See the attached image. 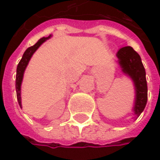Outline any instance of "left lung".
<instances>
[{"instance_id": "obj_1", "label": "left lung", "mask_w": 160, "mask_h": 160, "mask_svg": "<svg viewBox=\"0 0 160 160\" xmlns=\"http://www.w3.org/2000/svg\"><path fill=\"white\" fill-rule=\"evenodd\" d=\"M118 65L122 73L132 80L134 88V101L132 111L133 118L136 119L144 111L147 102V83L145 69L140 55L131 46L119 49L116 53Z\"/></svg>"}]
</instances>
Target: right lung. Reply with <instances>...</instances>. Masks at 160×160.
I'll return each instance as SVG.
<instances>
[{
  "label": "right lung",
  "instance_id": "right-lung-1",
  "mask_svg": "<svg viewBox=\"0 0 160 160\" xmlns=\"http://www.w3.org/2000/svg\"><path fill=\"white\" fill-rule=\"evenodd\" d=\"M52 37V35H50L49 37H42V39H40L33 46H30L27 49L20 60V62L17 65L16 68V96H17V101L19 104V107L22 108V101H21V85H22V81L24 78V73L25 70L32 57V55L34 54V52L39 49V47L45 42L47 40H49Z\"/></svg>",
  "mask_w": 160,
  "mask_h": 160
}]
</instances>
